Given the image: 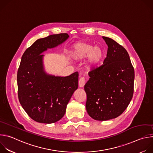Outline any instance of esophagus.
<instances>
[{
    "instance_id": "1",
    "label": "esophagus",
    "mask_w": 153,
    "mask_h": 153,
    "mask_svg": "<svg viewBox=\"0 0 153 153\" xmlns=\"http://www.w3.org/2000/svg\"><path fill=\"white\" fill-rule=\"evenodd\" d=\"M85 84V78L83 77H82L80 78L79 80V87H83V86Z\"/></svg>"
}]
</instances>
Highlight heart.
Wrapping results in <instances>:
<instances>
[{"mask_svg":"<svg viewBox=\"0 0 153 153\" xmlns=\"http://www.w3.org/2000/svg\"><path fill=\"white\" fill-rule=\"evenodd\" d=\"M71 57L75 60H80L88 57L89 66L96 65L102 59L103 50L99 47H94L83 42H79L74 44L71 49Z\"/></svg>","mask_w":153,"mask_h":153,"instance_id":"1","label":"heart"}]
</instances>
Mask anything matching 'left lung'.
Instances as JSON below:
<instances>
[{
    "label": "left lung",
    "instance_id": "left-lung-1",
    "mask_svg": "<svg viewBox=\"0 0 153 153\" xmlns=\"http://www.w3.org/2000/svg\"><path fill=\"white\" fill-rule=\"evenodd\" d=\"M108 45L103 64L88 74L84 86L86 110L97 120H107L122 114L132 99L134 70L126 50L113 39L103 36Z\"/></svg>",
    "mask_w": 153,
    "mask_h": 153
}]
</instances>
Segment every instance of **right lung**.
Segmentation results:
<instances>
[{
	"mask_svg": "<svg viewBox=\"0 0 153 153\" xmlns=\"http://www.w3.org/2000/svg\"><path fill=\"white\" fill-rule=\"evenodd\" d=\"M68 37L67 33H60L38 39L22 56L17 76L18 98L24 110L36 122L52 123L61 119L78 88L77 71L59 77L43 71V55L40 54L61 44Z\"/></svg>",
	"mask_w": 153,
	"mask_h": 153,
	"instance_id": "1",
	"label": "right lung"
}]
</instances>
